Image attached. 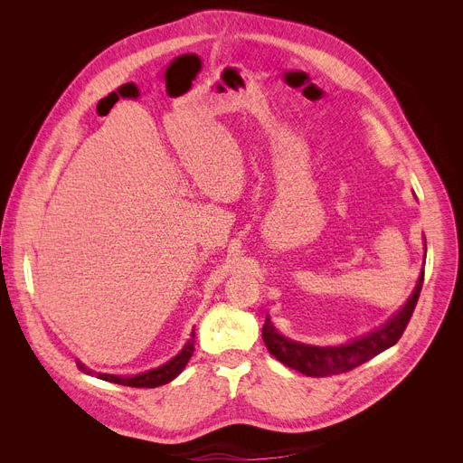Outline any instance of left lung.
I'll use <instances>...</instances> for the list:
<instances>
[{
  "mask_svg": "<svg viewBox=\"0 0 463 463\" xmlns=\"http://www.w3.org/2000/svg\"><path fill=\"white\" fill-rule=\"evenodd\" d=\"M424 283V270L419 276V281L415 285L407 302L379 328L364 334L356 339H351L347 344L334 345V347H319V345H307L295 342V339L285 337L276 330L270 317L266 315V321L262 326V339L266 349L270 351L285 366L293 368L307 377H326V375H337L345 373L360 364L368 362L375 354L386 351L398 344L402 337L412 311H415L420 288Z\"/></svg>",
  "mask_w": 463,
  "mask_h": 463,
  "instance_id": "left-lung-1",
  "label": "left lung"
}]
</instances>
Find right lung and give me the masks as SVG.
Returning <instances> with one entry per match:
<instances>
[{"label":"right lung","instance_id":"right-lung-1","mask_svg":"<svg viewBox=\"0 0 463 463\" xmlns=\"http://www.w3.org/2000/svg\"><path fill=\"white\" fill-rule=\"evenodd\" d=\"M193 351H194V328L191 332V337L187 339V344L184 345V349L176 356H173L168 362H165L163 366L148 370L144 373H137V375H129V377L112 375V373H99V372H93V370L86 368L80 360H77V366L82 373L95 375L97 379H103V381H109V383L124 384V386H135V388H156V386L166 384L173 379H176L184 372V368L187 366L189 358L193 356Z\"/></svg>","mask_w":463,"mask_h":463}]
</instances>
